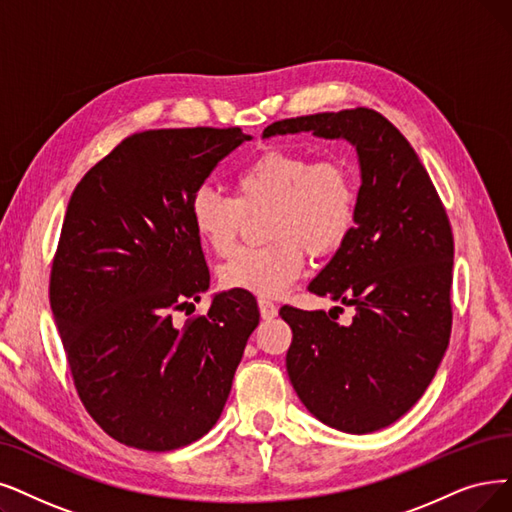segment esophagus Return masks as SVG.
Returning a JSON list of instances; mask_svg holds the SVG:
<instances>
[{
  "mask_svg": "<svg viewBox=\"0 0 512 512\" xmlns=\"http://www.w3.org/2000/svg\"><path fill=\"white\" fill-rule=\"evenodd\" d=\"M258 306H260V315H262V319H273V317H277V304L275 302H271V300H264V298H260L258 300Z\"/></svg>",
  "mask_w": 512,
  "mask_h": 512,
  "instance_id": "obj_1",
  "label": "esophagus"
}]
</instances>
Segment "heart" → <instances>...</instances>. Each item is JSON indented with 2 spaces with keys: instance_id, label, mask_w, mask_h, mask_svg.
Returning a JSON list of instances; mask_svg holds the SVG:
<instances>
[{
  "instance_id": "1",
  "label": "heart",
  "mask_w": 512,
  "mask_h": 512,
  "mask_svg": "<svg viewBox=\"0 0 512 512\" xmlns=\"http://www.w3.org/2000/svg\"><path fill=\"white\" fill-rule=\"evenodd\" d=\"M267 248L241 250L220 267L227 290L273 298L300 277L306 254L340 250L357 220V182L342 159H315L304 151L269 149L235 176V197L199 189L191 201L197 239L216 256H229L245 214L267 212Z\"/></svg>"
}]
</instances>
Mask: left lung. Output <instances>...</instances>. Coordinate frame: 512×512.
I'll return each mask as SVG.
<instances>
[{
	"label": "left lung",
	"mask_w": 512,
	"mask_h": 512,
	"mask_svg": "<svg viewBox=\"0 0 512 512\" xmlns=\"http://www.w3.org/2000/svg\"><path fill=\"white\" fill-rule=\"evenodd\" d=\"M313 132L357 149L355 227L309 292L355 306L351 325L281 306L292 327L288 376L317 420L365 435L424 395L452 334L454 237L443 203L405 136L374 109L281 119L262 136ZM340 309V306H334Z\"/></svg>",
	"instance_id": "obj_1"
}]
</instances>
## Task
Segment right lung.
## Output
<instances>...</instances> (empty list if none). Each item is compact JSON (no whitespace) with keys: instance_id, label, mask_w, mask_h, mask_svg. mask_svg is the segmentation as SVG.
I'll list each match as a JSON object with an SVG mask.
<instances>
[{"instance_id":"1","label":"right lung","mask_w":512,"mask_h":512,"mask_svg":"<svg viewBox=\"0 0 512 512\" xmlns=\"http://www.w3.org/2000/svg\"><path fill=\"white\" fill-rule=\"evenodd\" d=\"M241 128L128 136L75 187L50 273V306L81 403L115 441L172 452L206 435L260 321L248 292L174 325L210 288L191 201Z\"/></svg>"}]
</instances>
